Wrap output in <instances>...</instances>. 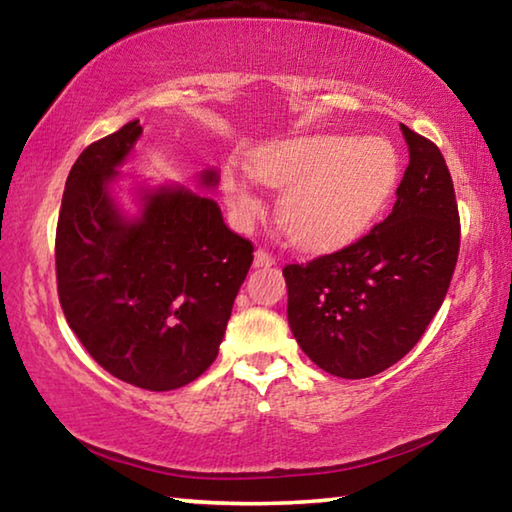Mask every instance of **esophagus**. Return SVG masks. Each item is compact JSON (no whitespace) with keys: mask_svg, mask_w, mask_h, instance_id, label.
Returning a JSON list of instances; mask_svg holds the SVG:
<instances>
[{"mask_svg":"<svg viewBox=\"0 0 512 512\" xmlns=\"http://www.w3.org/2000/svg\"><path fill=\"white\" fill-rule=\"evenodd\" d=\"M277 264V257L273 253H268L266 248H257L255 250V266H273Z\"/></svg>","mask_w":512,"mask_h":512,"instance_id":"obj_1","label":"esophagus"}]
</instances>
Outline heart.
<instances>
[{
  "label": "heart",
  "instance_id": "obj_1",
  "mask_svg": "<svg viewBox=\"0 0 512 512\" xmlns=\"http://www.w3.org/2000/svg\"><path fill=\"white\" fill-rule=\"evenodd\" d=\"M250 173L262 185L289 187L280 205L282 228L293 244L323 250L359 235L381 212L400 178V155L375 135H300L259 149ZM223 194L241 221L264 214L246 173L225 169Z\"/></svg>",
  "mask_w": 512,
  "mask_h": 512
}]
</instances>
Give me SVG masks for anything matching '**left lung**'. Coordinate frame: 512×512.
<instances>
[{
	"instance_id": "left-lung-1",
	"label": "left lung",
	"mask_w": 512,
	"mask_h": 512,
	"mask_svg": "<svg viewBox=\"0 0 512 512\" xmlns=\"http://www.w3.org/2000/svg\"><path fill=\"white\" fill-rule=\"evenodd\" d=\"M402 133L409 167L393 212L345 248L282 268L293 336L318 368L343 379L379 375L422 339L461 248L443 153L409 126Z\"/></svg>"
}]
</instances>
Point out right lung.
<instances>
[{"mask_svg": "<svg viewBox=\"0 0 512 512\" xmlns=\"http://www.w3.org/2000/svg\"><path fill=\"white\" fill-rule=\"evenodd\" d=\"M140 135V121L121 126L69 171L56 225L58 300L103 370L173 391L219 354L255 248L228 230L212 198L185 187H162L140 219H124L108 183ZM203 185H216V171L203 173Z\"/></svg>", "mask_w": 512, "mask_h": 512, "instance_id": "obj_1", "label": "right lung"}]
</instances>
